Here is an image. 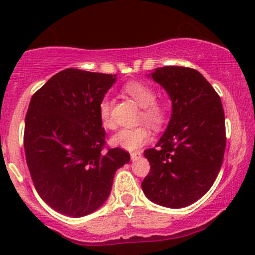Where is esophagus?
I'll return each mask as SVG.
<instances>
[{
	"label": "esophagus",
	"instance_id": "34e87169",
	"mask_svg": "<svg viewBox=\"0 0 255 255\" xmlns=\"http://www.w3.org/2000/svg\"><path fill=\"white\" fill-rule=\"evenodd\" d=\"M141 157V153H140V152H131L130 153V159L133 160H136V159H139V158Z\"/></svg>",
	"mask_w": 255,
	"mask_h": 255
}]
</instances>
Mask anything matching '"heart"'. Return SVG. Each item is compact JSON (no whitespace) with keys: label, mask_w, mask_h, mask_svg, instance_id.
<instances>
[{"label":"heart","mask_w":255,"mask_h":255,"mask_svg":"<svg viewBox=\"0 0 255 255\" xmlns=\"http://www.w3.org/2000/svg\"><path fill=\"white\" fill-rule=\"evenodd\" d=\"M124 91L129 95L142 108L140 119L154 129H159L166 121V109L164 105L156 102V92L151 86L144 83L130 81L124 86ZM111 102L104 98L99 104V118L105 128L113 127L110 116ZM151 140V131L145 126L134 128H122L111 136V145L128 151L137 150Z\"/></svg>","instance_id":"b5f03b06"}]
</instances>
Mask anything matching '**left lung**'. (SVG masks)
Returning <instances> with one entry per match:
<instances>
[{
    "mask_svg": "<svg viewBox=\"0 0 255 255\" xmlns=\"http://www.w3.org/2000/svg\"><path fill=\"white\" fill-rule=\"evenodd\" d=\"M147 77L166 91L172 110L157 148L144 152L151 169L141 188L152 203L181 209L204 197L221 170L224 110L211 84L195 69L168 66Z\"/></svg>",
    "mask_w": 255,
    "mask_h": 255,
    "instance_id": "1",
    "label": "left lung"
}]
</instances>
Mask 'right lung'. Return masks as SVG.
<instances>
[{
  "mask_svg": "<svg viewBox=\"0 0 255 255\" xmlns=\"http://www.w3.org/2000/svg\"><path fill=\"white\" fill-rule=\"evenodd\" d=\"M116 74L68 68L32 96L25 119L26 162L39 197L73 218L95 212L111 192L118 169L129 163L122 148L103 152L99 104Z\"/></svg>",
  "mask_w": 255,
  "mask_h": 255,
  "instance_id": "obj_1",
  "label": "right lung"
}]
</instances>
